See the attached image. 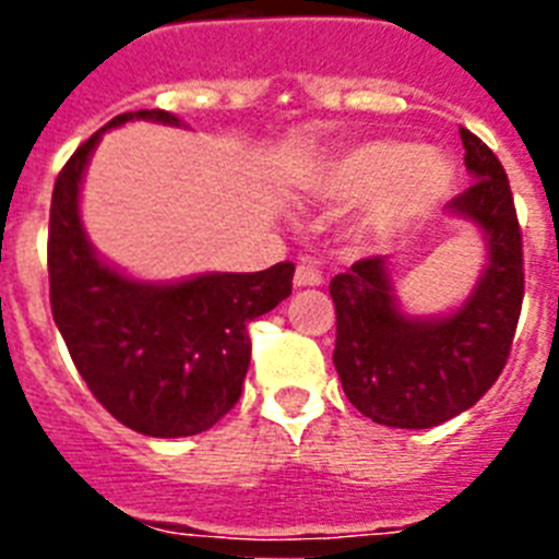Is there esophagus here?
Wrapping results in <instances>:
<instances>
[{
	"instance_id": "1",
	"label": "esophagus",
	"mask_w": 559,
	"mask_h": 559,
	"mask_svg": "<svg viewBox=\"0 0 559 559\" xmlns=\"http://www.w3.org/2000/svg\"><path fill=\"white\" fill-rule=\"evenodd\" d=\"M294 285L296 288H313V285H322V271L310 263H299L296 265Z\"/></svg>"
}]
</instances>
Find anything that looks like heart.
<instances>
[{"mask_svg": "<svg viewBox=\"0 0 559 559\" xmlns=\"http://www.w3.org/2000/svg\"><path fill=\"white\" fill-rule=\"evenodd\" d=\"M369 195L358 231L378 237L437 206L451 190V165L433 151H408L394 142H372L341 162L328 185L330 199Z\"/></svg>", "mask_w": 559, "mask_h": 559, "instance_id": "heart-1", "label": "heart"}]
</instances>
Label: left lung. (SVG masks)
Segmentation results:
<instances>
[{
	"label": "left lung",
	"mask_w": 559,
	"mask_h": 559,
	"mask_svg": "<svg viewBox=\"0 0 559 559\" xmlns=\"http://www.w3.org/2000/svg\"><path fill=\"white\" fill-rule=\"evenodd\" d=\"M473 185L445 206L484 240L471 296L439 316L400 308L389 257L335 274L333 364L344 394L372 423L433 428L467 412L501 374L523 302V251L512 190L496 153L459 128Z\"/></svg>",
	"instance_id": "left-lung-1"
}]
</instances>
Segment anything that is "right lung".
<instances>
[{"instance_id": "1", "label": "right lung", "mask_w": 559, "mask_h": 559, "mask_svg": "<svg viewBox=\"0 0 559 559\" xmlns=\"http://www.w3.org/2000/svg\"><path fill=\"white\" fill-rule=\"evenodd\" d=\"M131 120L185 126L162 108L126 111L72 153L49 206V302L78 372L111 417L145 437H192L240 397L251 360L246 328L288 299L294 263L176 283L106 263L83 229L81 187L103 133Z\"/></svg>"}]
</instances>
